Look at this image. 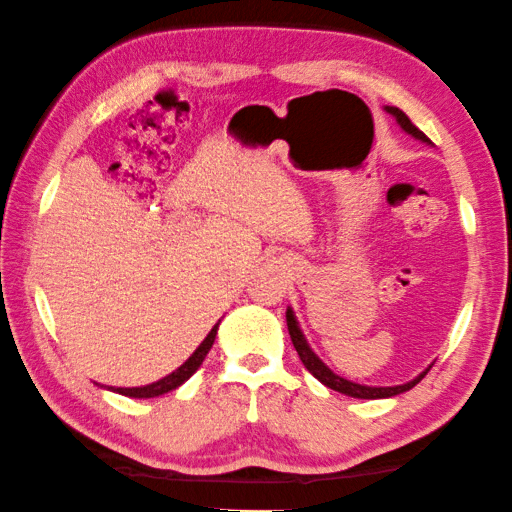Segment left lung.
Listing matches in <instances>:
<instances>
[{
	"label": "left lung",
	"mask_w": 512,
	"mask_h": 512,
	"mask_svg": "<svg viewBox=\"0 0 512 512\" xmlns=\"http://www.w3.org/2000/svg\"><path fill=\"white\" fill-rule=\"evenodd\" d=\"M385 108H388L390 115L397 117V122L401 124V129L408 131L410 136L420 138V140H424V142H431L429 138L424 136V133H422L420 129L415 127L413 122H410V117H408L404 111H399V108H395V106H385ZM286 320H288L290 340H292V345H295L297 354H299L301 363H304L306 370L311 372L317 381H322V383L326 385V388H331V390H335V392H342V395L358 397V399H385V397H395V395H401V392L415 388V385L424 379L426 372H429V370H426V372H422L420 376H417V379H413L410 383H404V385H395V388H370V385L351 383V381H347V379H342V376L333 374V372L329 370V367H326V365L322 363V360L313 354L311 347L306 345L304 333L299 331L297 320H295V315H292L290 308H288V313H286Z\"/></svg>",
	"instance_id": "left-lung-1"
}]
</instances>
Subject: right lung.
Instances as JSON below:
<instances>
[{"instance_id": "1", "label": "right lung", "mask_w": 512, "mask_h": 512, "mask_svg": "<svg viewBox=\"0 0 512 512\" xmlns=\"http://www.w3.org/2000/svg\"><path fill=\"white\" fill-rule=\"evenodd\" d=\"M215 335H217V324L211 329V333L206 335V340L201 342L197 347L195 354H192L186 363H183L177 372H172L170 376H165V379L156 381L152 385H142V388H117L115 392H120L124 397H138V399H149V397H158V395H165V392H170L174 388H179L183 381H188L192 374L199 370V365L204 363V358L208 351H211L213 342H215Z\"/></svg>"}]
</instances>
